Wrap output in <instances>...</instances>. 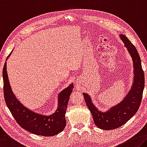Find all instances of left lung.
Instances as JSON below:
<instances>
[{"label": "left lung", "mask_w": 147, "mask_h": 147, "mask_svg": "<svg viewBox=\"0 0 147 147\" xmlns=\"http://www.w3.org/2000/svg\"><path fill=\"white\" fill-rule=\"evenodd\" d=\"M119 37L131 57L134 67L132 86L126 96L120 103L111 107L106 111H102L97 109L93 103L89 94L83 93L86 105L92 113L95 124L97 127L105 130L120 127L131 119L140 107L145 87V76L137 49L124 34H120Z\"/></svg>", "instance_id": "8db88e82"}]
</instances>
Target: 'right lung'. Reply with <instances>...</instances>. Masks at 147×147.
Instances as JSON below:
<instances>
[{"label": "right lung", "instance_id": "right-lung-1", "mask_svg": "<svg viewBox=\"0 0 147 147\" xmlns=\"http://www.w3.org/2000/svg\"><path fill=\"white\" fill-rule=\"evenodd\" d=\"M13 50L7 57L6 61ZM4 95L6 105L16 122L21 127L32 134L42 136H53L61 133L66 125L65 113L70 95L74 88L73 83L58 94L57 108L50 115H44L27 108L17 99L11 90L6 70V62L2 71Z\"/></svg>", "mask_w": 147, "mask_h": 147}]
</instances>
